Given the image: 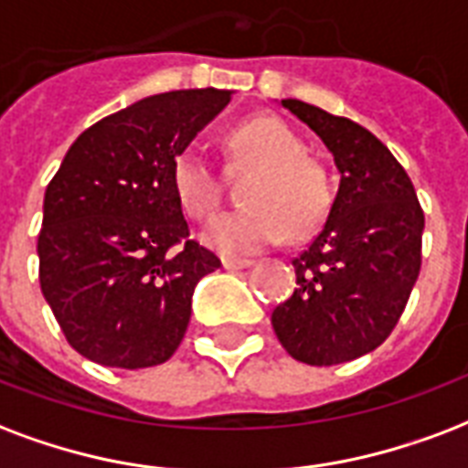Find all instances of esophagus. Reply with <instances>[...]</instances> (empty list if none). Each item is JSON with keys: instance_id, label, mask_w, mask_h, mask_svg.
<instances>
[{"instance_id": "obj_1", "label": "esophagus", "mask_w": 468, "mask_h": 468, "mask_svg": "<svg viewBox=\"0 0 468 468\" xmlns=\"http://www.w3.org/2000/svg\"><path fill=\"white\" fill-rule=\"evenodd\" d=\"M223 267L235 272V270H248L252 267V260H238V258H223Z\"/></svg>"}]
</instances>
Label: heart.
<instances>
[{
    "label": "heart",
    "instance_id": "heart-1",
    "mask_svg": "<svg viewBox=\"0 0 468 468\" xmlns=\"http://www.w3.org/2000/svg\"><path fill=\"white\" fill-rule=\"evenodd\" d=\"M228 147L235 159L258 166V174L245 194L250 208L220 213L201 230L210 250L245 258L282 240L287 230L294 240L316 230L329 208L326 181L287 124L270 115L252 117L230 132ZM171 188L191 218H206L218 206V176L198 149L174 156Z\"/></svg>",
    "mask_w": 468,
    "mask_h": 468
}]
</instances>
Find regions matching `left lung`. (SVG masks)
I'll return each instance as SVG.
<instances>
[{
    "label": "left lung",
    "mask_w": 468,
    "mask_h": 468,
    "mask_svg": "<svg viewBox=\"0 0 468 468\" xmlns=\"http://www.w3.org/2000/svg\"><path fill=\"white\" fill-rule=\"evenodd\" d=\"M326 144L338 169L329 218L292 260L297 290L272 312L292 358L336 366L390 336L422 265L424 213L415 186L383 142L348 117L282 100Z\"/></svg>",
    "instance_id": "1"
}]
</instances>
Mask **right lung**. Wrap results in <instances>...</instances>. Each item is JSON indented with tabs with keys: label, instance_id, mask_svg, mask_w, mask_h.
<instances>
[{
	"label": "right lung",
	"instance_id": "obj_1",
	"mask_svg": "<svg viewBox=\"0 0 468 468\" xmlns=\"http://www.w3.org/2000/svg\"><path fill=\"white\" fill-rule=\"evenodd\" d=\"M233 90H171L80 134L44 196L38 280L68 344L112 368L169 361L220 260L188 240L171 162Z\"/></svg>",
	"mask_w": 468,
	"mask_h": 468
}]
</instances>
